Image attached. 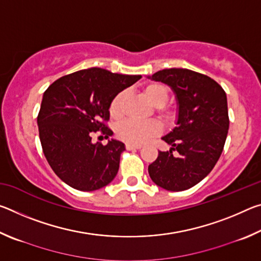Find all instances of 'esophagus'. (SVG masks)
<instances>
[{
  "mask_svg": "<svg viewBox=\"0 0 261 261\" xmlns=\"http://www.w3.org/2000/svg\"><path fill=\"white\" fill-rule=\"evenodd\" d=\"M125 147H126V149H129V151H131V149H139L141 147V145L132 144V143H126L125 144Z\"/></svg>",
  "mask_w": 261,
  "mask_h": 261,
  "instance_id": "esophagus-1",
  "label": "esophagus"
}]
</instances>
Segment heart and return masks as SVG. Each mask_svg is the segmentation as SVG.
Instances as JSON below:
<instances>
[{
  "label": "heart",
  "instance_id": "obj_1",
  "mask_svg": "<svg viewBox=\"0 0 261 261\" xmlns=\"http://www.w3.org/2000/svg\"><path fill=\"white\" fill-rule=\"evenodd\" d=\"M146 98L155 106V107H163L168 100V90L161 84H151L144 90ZM125 99V92H120L114 96L109 105V114L113 118H120L123 113V102ZM162 127L160 123L148 120V121H137V120H125L121 122L117 126V136L121 139L132 144H143L144 141L160 134Z\"/></svg>",
  "mask_w": 261,
  "mask_h": 261
}]
</instances>
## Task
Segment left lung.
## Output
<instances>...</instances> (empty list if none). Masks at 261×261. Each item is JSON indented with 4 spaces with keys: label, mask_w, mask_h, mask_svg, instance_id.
Here are the masks:
<instances>
[{
    "label": "left lung",
    "mask_w": 261,
    "mask_h": 261,
    "mask_svg": "<svg viewBox=\"0 0 261 261\" xmlns=\"http://www.w3.org/2000/svg\"><path fill=\"white\" fill-rule=\"evenodd\" d=\"M148 78L169 85L178 105L177 125L162 137L171 148L159 152L148 174L162 189L184 191L211 173L223 151L229 129L226 92L214 79L189 69L160 70Z\"/></svg>",
    "instance_id": "1"
}]
</instances>
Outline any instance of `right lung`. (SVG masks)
I'll return each instance as SVG.
<instances>
[{
    "mask_svg": "<svg viewBox=\"0 0 261 261\" xmlns=\"http://www.w3.org/2000/svg\"><path fill=\"white\" fill-rule=\"evenodd\" d=\"M140 78L91 68L61 77L45 91L37 118L39 137L48 163L64 183L94 191L115 178L124 144L115 139L94 144L92 136L113 135L106 125L110 101Z\"/></svg>",
    "mask_w": 261,
    "mask_h": 261,
    "instance_id": "right-lung-1",
    "label": "right lung"
}]
</instances>
